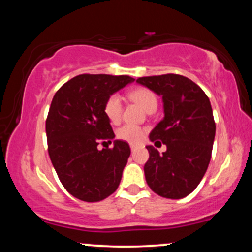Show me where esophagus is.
I'll list each match as a JSON object with an SVG mask.
<instances>
[{
    "label": "esophagus",
    "mask_w": 252,
    "mask_h": 252,
    "mask_svg": "<svg viewBox=\"0 0 252 252\" xmlns=\"http://www.w3.org/2000/svg\"><path fill=\"white\" fill-rule=\"evenodd\" d=\"M136 147H137V146H136V144H134V143H130V148H131L132 152H134V150L136 149Z\"/></svg>",
    "instance_id": "esophagus-1"
}]
</instances>
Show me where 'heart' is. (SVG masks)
Segmentation results:
<instances>
[{"instance_id":"1","label":"heart","mask_w":252,"mask_h":252,"mask_svg":"<svg viewBox=\"0 0 252 252\" xmlns=\"http://www.w3.org/2000/svg\"><path fill=\"white\" fill-rule=\"evenodd\" d=\"M129 98L135 103L140 104L147 112L155 111L158 106V98L155 94L147 88H136L128 94ZM104 114L111 123H118L122 115V100L117 94H111L104 104ZM117 138L129 143H138L144 136V130L141 126L126 124L121 126L116 132Z\"/></svg>"}]
</instances>
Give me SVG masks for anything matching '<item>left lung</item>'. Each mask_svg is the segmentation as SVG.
<instances>
[{
	"instance_id": "8db88e82",
	"label": "left lung",
	"mask_w": 252,
	"mask_h": 252,
	"mask_svg": "<svg viewBox=\"0 0 252 252\" xmlns=\"http://www.w3.org/2000/svg\"><path fill=\"white\" fill-rule=\"evenodd\" d=\"M136 82L162 97L163 103V120L149 138L166 144L167 150L160 154L147 146V184L163 198H185L200 184L212 154L216 123L209 97L200 86L180 74L142 77Z\"/></svg>"
}]
</instances>
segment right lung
Returning a JSON list of instances; mask_svg holds the SVG:
<instances>
[{
  "mask_svg": "<svg viewBox=\"0 0 252 252\" xmlns=\"http://www.w3.org/2000/svg\"><path fill=\"white\" fill-rule=\"evenodd\" d=\"M129 76L80 74L54 94L46 120L48 154L59 180L79 200L94 202L117 189L130 147L115 140L112 148H97L115 138L104 114L106 99L134 82Z\"/></svg>",
  "mask_w": 252,
  "mask_h": 252,
  "instance_id": "1",
  "label": "right lung"
}]
</instances>
